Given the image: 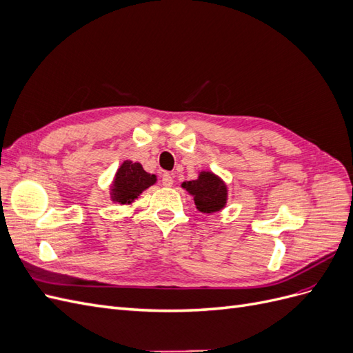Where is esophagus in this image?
<instances>
[{
	"label": "esophagus",
	"mask_w": 353,
	"mask_h": 353,
	"mask_svg": "<svg viewBox=\"0 0 353 353\" xmlns=\"http://www.w3.org/2000/svg\"><path fill=\"white\" fill-rule=\"evenodd\" d=\"M162 184H163L165 187H172V184H174V176H172V174L165 172V174L162 175Z\"/></svg>",
	"instance_id": "34e87169"
}]
</instances>
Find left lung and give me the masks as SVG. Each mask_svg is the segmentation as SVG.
I'll use <instances>...</instances> for the list:
<instances>
[{"mask_svg": "<svg viewBox=\"0 0 353 353\" xmlns=\"http://www.w3.org/2000/svg\"><path fill=\"white\" fill-rule=\"evenodd\" d=\"M183 187L194 197L196 208L203 213L221 210L227 203V187L210 172H201L194 181L183 183Z\"/></svg>", "mask_w": 353, "mask_h": 353, "instance_id": "8db88e82", "label": "left lung"}]
</instances>
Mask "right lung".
Wrapping results in <instances>:
<instances>
[{
	"mask_svg": "<svg viewBox=\"0 0 353 353\" xmlns=\"http://www.w3.org/2000/svg\"><path fill=\"white\" fill-rule=\"evenodd\" d=\"M156 183V175L147 174L140 163L125 160L122 166L117 169L114 183L112 187V197L121 205L131 203L140 196L145 188Z\"/></svg>",
	"mask_w": 353,
	"mask_h": 353,
	"instance_id": "add662e5",
	"label": "right lung"
}]
</instances>
